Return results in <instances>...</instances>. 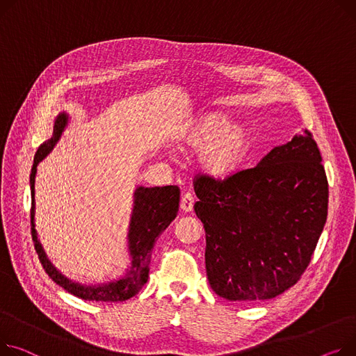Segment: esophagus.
<instances>
[{
    "mask_svg": "<svg viewBox=\"0 0 356 356\" xmlns=\"http://www.w3.org/2000/svg\"><path fill=\"white\" fill-rule=\"evenodd\" d=\"M193 204H195V197L191 193H184L181 196V200H180V209L184 211V213H188L193 210Z\"/></svg>",
    "mask_w": 356,
    "mask_h": 356,
    "instance_id": "esophagus-1",
    "label": "esophagus"
}]
</instances>
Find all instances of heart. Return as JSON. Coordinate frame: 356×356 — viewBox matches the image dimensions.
<instances>
[{
    "instance_id": "heart-1",
    "label": "heart",
    "mask_w": 356,
    "mask_h": 356,
    "mask_svg": "<svg viewBox=\"0 0 356 356\" xmlns=\"http://www.w3.org/2000/svg\"><path fill=\"white\" fill-rule=\"evenodd\" d=\"M184 150L197 152V164L213 179H227L239 170L249 147L250 134L239 124H227V118L209 113L195 120L180 137Z\"/></svg>"
}]
</instances>
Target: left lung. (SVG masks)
<instances>
[{"label": "left lung", "mask_w": 356, "mask_h": 356, "mask_svg": "<svg viewBox=\"0 0 356 356\" xmlns=\"http://www.w3.org/2000/svg\"><path fill=\"white\" fill-rule=\"evenodd\" d=\"M303 130L256 168L225 180H195V211L206 232V272L216 295L272 299L299 280L327 216V179Z\"/></svg>", "instance_id": "8db88e82"}]
</instances>
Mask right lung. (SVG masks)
Wrapping results in <instances>:
<instances>
[{"mask_svg":"<svg viewBox=\"0 0 356 356\" xmlns=\"http://www.w3.org/2000/svg\"><path fill=\"white\" fill-rule=\"evenodd\" d=\"M70 115L63 111L60 113L53 127V136L44 141L38 147L34 156V164L30 175L31 187V232L35 250L38 253L40 262L49 276L64 288L71 295L81 298L84 300L96 302H123L133 298L140 289L146 285L150 270L152 252L156 239L165 230L177 216L180 188L177 186H163V187H143L140 186L134 191L133 210L130 218V226L127 233L129 254L131 259L130 268L123 276L118 279L97 283V285H81L79 282H73L65 277L58 269L51 264L47 256L35 229V175L37 165L42 161L49 153L54 149L60 140L64 129L67 127Z\"/></svg>","mask_w":356,"mask_h":356,"instance_id":"1","label":"right lung"}]
</instances>
